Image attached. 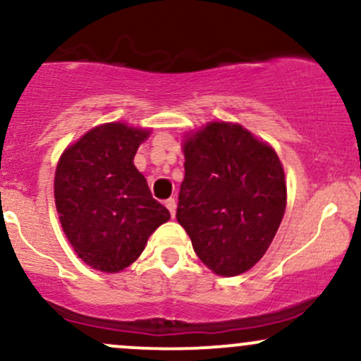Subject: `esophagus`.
I'll return each mask as SVG.
<instances>
[{"label": "esophagus", "mask_w": 361, "mask_h": 361, "mask_svg": "<svg viewBox=\"0 0 361 361\" xmlns=\"http://www.w3.org/2000/svg\"><path fill=\"white\" fill-rule=\"evenodd\" d=\"M166 207H168V211L171 212V217H174V214H176V200L168 199L166 200Z\"/></svg>", "instance_id": "1"}]
</instances>
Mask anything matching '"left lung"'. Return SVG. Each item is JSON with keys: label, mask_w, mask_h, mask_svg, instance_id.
Returning a JSON list of instances; mask_svg holds the SVG:
<instances>
[{"label": "left lung", "mask_w": 361, "mask_h": 361, "mask_svg": "<svg viewBox=\"0 0 361 361\" xmlns=\"http://www.w3.org/2000/svg\"><path fill=\"white\" fill-rule=\"evenodd\" d=\"M185 180L176 219L193 250L219 276H238L262 259L286 209L276 150L241 125L207 123L183 144Z\"/></svg>", "instance_id": "8db88e82"}]
</instances>
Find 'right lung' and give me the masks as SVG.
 I'll use <instances>...</instances> for the list:
<instances>
[{"label":"right lung","mask_w":361,"mask_h":361,"mask_svg":"<svg viewBox=\"0 0 361 361\" xmlns=\"http://www.w3.org/2000/svg\"><path fill=\"white\" fill-rule=\"evenodd\" d=\"M149 130L106 123L59 157L54 200L66 238L87 265L120 272L138 259L149 236L169 219L133 164Z\"/></svg>","instance_id":"right-lung-1"}]
</instances>
